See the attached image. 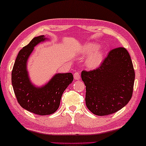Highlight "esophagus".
I'll return each instance as SVG.
<instances>
[{
    "label": "esophagus",
    "mask_w": 146,
    "mask_h": 146,
    "mask_svg": "<svg viewBox=\"0 0 146 146\" xmlns=\"http://www.w3.org/2000/svg\"><path fill=\"white\" fill-rule=\"evenodd\" d=\"M74 78L75 80H78L80 79V75L79 72H75L74 74Z\"/></svg>",
    "instance_id": "1"
}]
</instances>
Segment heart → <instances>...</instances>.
I'll return each instance as SVG.
<instances>
[{"label":"heart","mask_w":146,"mask_h":146,"mask_svg":"<svg viewBox=\"0 0 146 146\" xmlns=\"http://www.w3.org/2000/svg\"><path fill=\"white\" fill-rule=\"evenodd\" d=\"M98 48V45L95 43H87L83 47V52L85 54H91ZM104 52L102 49H99L94 53L88 59L87 65L90 68H96L101 63L103 58Z\"/></svg>","instance_id":"obj_1"}]
</instances>
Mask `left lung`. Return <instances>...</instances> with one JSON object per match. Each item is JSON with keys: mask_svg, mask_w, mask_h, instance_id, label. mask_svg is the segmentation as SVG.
I'll list each match as a JSON object with an SVG mask.
<instances>
[{"mask_svg": "<svg viewBox=\"0 0 146 146\" xmlns=\"http://www.w3.org/2000/svg\"><path fill=\"white\" fill-rule=\"evenodd\" d=\"M135 76L131 57L126 48L111 50L99 68L81 72L88 109L99 116L120 110L131 98Z\"/></svg>", "mask_w": 146, "mask_h": 146, "instance_id": "1", "label": "left lung"}]
</instances>
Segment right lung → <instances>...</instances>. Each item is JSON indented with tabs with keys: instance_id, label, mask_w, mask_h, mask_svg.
Listing matches in <instances>:
<instances>
[{
	"instance_id": "obj_1",
	"label": "right lung",
	"mask_w": 146,
	"mask_h": 146,
	"mask_svg": "<svg viewBox=\"0 0 146 146\" xmlns=\"http://www.w3.org/2000/svg\"><path fill=\"white\" fill-rule=\"evenodd\" d=\"M44 35L35 37L18 54L11 73V82L18 103L31 113L45 115L57 110L63 92L72 83V73L56 74L43 86L37 87L29 80L27 63L34 47L47 40Z\"/></svg>"
}]
</instances>
